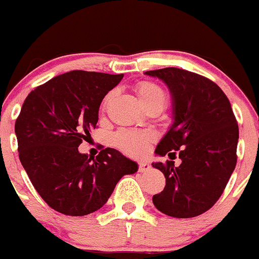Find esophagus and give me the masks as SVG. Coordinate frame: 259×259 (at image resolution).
Listing matches in <instances>:
<instances>
[{
  "label": "esophagus",
  "instance_id": "34e87169",
  "mask_svg": "<svg viewBox=\"0 0 259 259\" xmlns=\"http://www.w3.org/2000/svg\"><path fill=\"white\" fill-rule=\"evenodd\" d=\"M151 170V165L148 162H146V161H141L140 163H138V171L140 172H147V171Z\"/></svg>",
  "mask_w": 259,
  "mask_h": 259
}]
</instances>
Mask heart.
<instances>
[{
    "label": "heart",
    "mask_w": 259,
    "mask_h": 259,
    "mask_svg": "<svg viewBox=\"0 0 259 259\" xmlns=\"http://www.w3.org/2000/svg\"><path fill=\"white\" fill-rule=\"evenodd\" d=\"M136 93L145 109L150 108V107H158L162 109L167 101L166 92L152 81H142L138 84L136 88ZM111 99L112 93L107 94L103 101V108L108 106ZM152 141L153 135L148 131H121L113 138L114 145L122 152L130 156H135V157L145 155Z\"/></svg>",
    "instance_id": "heart-1"
}]
</instances>
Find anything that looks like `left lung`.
Masks as SVG:
<instances>
[{
	"label": "left lung",
	"mask_w": 259,
	"mask_h": 259,
	"mask_svg": "<svg viewBox=\"0 0 259 259\" xmlns=\"http://www.w3.org/2000/svg\"><path fill=\"white\" fill-rule=\"evenodd\" d=\"M167 85L172 99V124L156 147L153 162L165 175L166 186L153 195V205L168 217L194 218L205 213L224 191L237 163L239 138L229 99L214 81L179 68L146 71Z\"/></svg>",
	"instance_id": "left-lung-1"
}]
</instances>
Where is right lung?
<instances>
[{
	"label": "right lung",
	"instance_id": "1",
	"mask_svg": "<svg viewBox=\"0 0 259 259\" xmlns=\"http://www.w3.org/2000/svg\"><path fill=\"white\" fill-rule=\"evenodd\" d=\"M123 74L73 70L35 88L25 99L15 133L19 156L39 195L54 210L81 217L101 209L122 176L138 165L114 148L79 152L98 122L102 101Z\"/></svg>",
	"mask_w": 259,
	"mask_h": 259
}]
</instances>
